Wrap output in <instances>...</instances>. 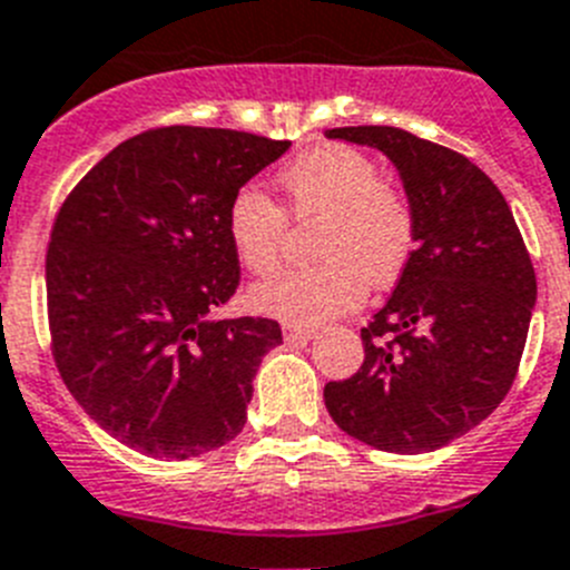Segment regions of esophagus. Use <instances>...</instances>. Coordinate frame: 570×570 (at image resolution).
<instances>
[{
	"mask_svg": "<svg viewBox=\"0 0 570 570\" xmlns=\"http://www.w3.org/2000/svg\"><path fill=\"white\" fill-rule=\"evenodd\" d=\"M284 338L286 341H309V338H315V330H309V326L284 324Z\"/></svg>",
	"mask_w": 570,
	"mask_h": 570,
	"instance_id": "34e87169",
	"label": "esophagus"
}]
</instances>
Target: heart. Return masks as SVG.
<instances>
[{
  "instance_id": "b5f03b06",
  "label": "heart",
  "mask_w": 570,
  "mask_h": 570,
  "mask_svg": "<svg viewBox=\"0 0 570 570\" xmlns=\"http://www.w3.org/2000/svg\"><path fill=\"white\" fill-rule=\"evenodd\" d=\"M292 215L298 220L326 217L318 237L324 264L281 272L255 284L249 301L257 313L286 324L315 326L344 315L367 298V281L393 284L407 266L415 244L413 212L364 151L321 146L281 171ZM232 246L257 275L281 264L286 215L255 186H244L229 203Z\"/></svg>"
}]
</instances>
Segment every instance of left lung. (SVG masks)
Here are the masks:
<instances>
[{
	"mask_svg": "<svg viewBox=\"0 0 570 570\" xmlns=\"http://www.w3.org/2000/svg\"><path fill=\"white\" fill-rule=\"evenodd\" d=\"M379 148L404 183L415 249L364 330V364L330 381L344 433L387 453H430L476 428L517 379L537 275L511 206L482 168L393 126L330 128Z\"/></svg>",
	"mask_w": 570,
	"mask_h": 570,
	"instance_id": "1",
	"label": "left lung"
}]
</instances>
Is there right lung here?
<instances>
[{"label": "right lung", "mask_w": 570, "mask_h": 570, "mask_svg": "<svg viewBox=\"0 0 570 570\" xmlns=\"http://www.w3.org/2000/svg\"><path fill=\"white\" fill-rule=\"evenodd\" d=\"M289 140L168 126L108 151L57 215L46 261L53 361L106 433L183 462L246 424L269 318H217L240 284L229 203Z\"/></svg>", "instance_id": "right-lung-1"}]
</instances>
